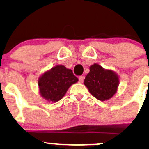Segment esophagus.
Returning <instances> with one entry per match:
<instances>
[{
	"label": "esophagus",
	"mask_w": 149,
	"mask_h": 149,
	"mask_svg": "<svg viewBox=\"0 0 149 149\" xmlns=\"http://www.w3.org/2000/svg\"><path fill=\"white\" fill-rule=\"evenodd\" d=\"M83 81H84V77H82V76L79 77V82L80 84H82Z\"/></svg>",
	"instance_id": "34e87169"
}]
</instances>
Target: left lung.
Here are the masks:
<instances>
[{"mask_svg": "<svg viewBox=\"0 0 149 149\" xmlns=\"http://www.w3.org/2000/svg\"><path fill=\"white\" fill-rule=\"evenodd\" d=\"M89 72L84 79V85L91 94L101 101L113 98L120 84L119 76L112 70H107L94 63L89 67Z\"/></svg>", "mask_w": 149, "mask_h": 149, "instance_id": "left-lung-1", "label": "left lung"}]
</instances>
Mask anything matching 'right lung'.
Segmentation results:
<instances>
[{"mask_svg": "<svg viewBox=\"0 0 149 149\" xmlns=\"http://www.w3.org/2000/svg\"><path fill=\"white\" fill-rule=\"evenodd\" d=\"M78 81L72 70L63 65H57L38 77V91L46 101L56 103L63 98L68 88Z\"/></svg>", "mask_w": 149, "mask_h": 149, "instance_id": "1", "label": "right lung"}]
</instances>
